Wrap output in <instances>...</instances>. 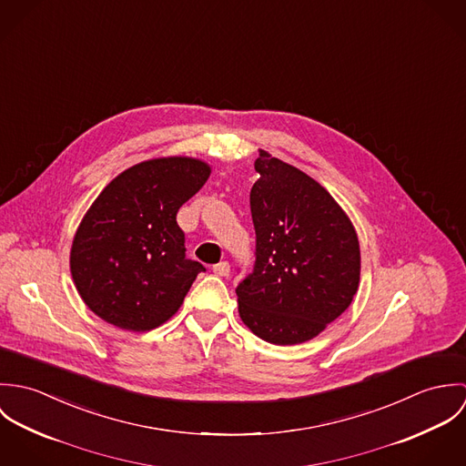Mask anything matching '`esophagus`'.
<instances>
[{"label": "esophagus", "mask_w": 466, "mask_h": 466, "mask_svg": "<svg viewBox=\"0 0 466 466\" xmlns=\"http://www.w3.org/2000/svg\"><path fill=\"white\" fill-rule=\"evenodd\" d=\"M229 264L228 262H218L217 266H213V272L217 274V276H228L229 274Z\"/></svg>", "instance_id": "34e87169"}]
</instances>
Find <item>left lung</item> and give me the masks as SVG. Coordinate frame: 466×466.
Segmentation results:
<instances>
[{"label":"left lung","mask_w":466,"mask_h":466,"mask_svg":"<svg viewBox=\"0 0 466 466\" xmlns=\"http://www.w3.org/2000/svg\"><path fill=\"white\" fill-rule=\"evenodd\" d=\"M251 188L257 264L238 287L242 323L270 344L323 332L360 281L357 231L339 202L299 168L258 150Z\"/></svg>","instance_id":"left-lung-1"}]
</instances>
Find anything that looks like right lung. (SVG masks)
Instances as JSON below:
<instances>
[{
    "label": "right lung",
    "instance_id": "obj_1",
    "mask_svg": "<svg viewBox=\"0 0 466 466\" xmlns=\"http://www.w3.org/2000/svg\"><path fill=\"white\" fill-rule=\"evenodd\" d=\"M209 174L198 157H154L93 200L69 251L73 283L91 312L116 329L148 332L179 310L204 267L185 258L176 215Z\"/></svg>",
    "mask_w": 466,
    "mask_h": 466
}]
</instances>
